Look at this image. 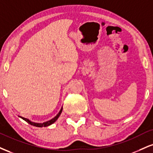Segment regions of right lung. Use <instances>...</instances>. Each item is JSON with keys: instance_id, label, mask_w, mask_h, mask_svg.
<instances>
[{"instance_id": "obj_1", "label": "right lung", "mask_w": 153, "mask_h": 153, "mask_svg": "<svg viewBox=\"0 0 153 153\" xmlns=\"http://www.w3.org/2000/svg\"><path fill=\"white\" fill-rule=\"evenodd\" d=\"M62 110V108H61V109H60V112H59V113H58V115H57L56 117H53V119L50 120H48V121H47V122H45V123H34V122H31V121L29 120L28 119L25 118V117H21V116H19V117H21V118L24 120L25 121H26L27 123H29V124L31 125V126L38 127V128H42V127H47V126H51V124H53V123H54L55 122H56L57 120H58L59 116L60 115V114H61Z\"/></svg>"}]
</instances>
